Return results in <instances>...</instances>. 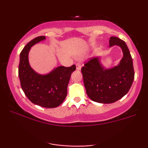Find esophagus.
Returning a JSON list of instances; mask_svg holds the SVG:
<instances>
[{
  "instance_id": "34e87169",
  "label": "esophagus",
  "mask_w": 148,
  "mask_h": 148,
  "mask_svg": "<svg viewBox=\"0 0 148 148\" xmlns=\"http://www.w3.org/2000/svg\"><path fill=\"white\" fill-rule=\"evenodd\" d=\"M76 70H81V64L80 63H77L76 64Z\"/></svg>"
}]
</instances>
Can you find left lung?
I'll return each mask as SVG.
<instances>
[{
	"instance_id": "1",
	"label": "left lung",
	"mask_w": 148,
	"mask_h": 148,
	"mask_svg": "<svg viewBox=\"0 0 148 148\" xmlns=\"http://www.w3.org/2000/svg\"><path fill=\"white\" fill-rule=\"evenodd\" d=\"M118 46L123 57L118 65L105 68L101 58H92L81 68L86 93L92 101L111 103L118 101L130 90L134 79L133 60L125 42L117 37H111L109 47Z\"/></svg>"
}]
</instances>
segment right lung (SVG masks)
I'll return each mask as SVG.
<instances>
[{
    "label": "right lung",
    "instance_id": "1",
    "mask_svg": "<svg viewBox=\"0 0 148 148\" xmlns=\"http://www.w3.org/2000/svg\"><path fill=\"white\" fill-rule=\"evenodd\" d=\"M46 39L35 37L28 42L20 53L18 77L25 96L32 103L45 108H56L63 102L67 94L71 74L76 70L75 64L54 68L46 74H40L30 67L28 53L31 47Z\"/></svg>",
    "mask_w": 148,
    "mask_h": 148
}]
</instances>
